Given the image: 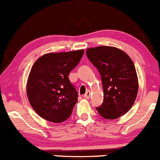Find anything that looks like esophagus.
I'll return each mask as SVG.
<instances>
[{
    "mask_svg": "<svg viewBox=\"0 0 160 160\" xmlns=\"http://www.w3.org/2000/svg\"><path fill=\"white\" fill-rule=\"evenodd\" d=\"M90 95H91V92L89 90H88L87 92H86V94L83 95V97L85 98L86 99H89V98H90Z\"/></svg>",
    "mask_w": 160,
    "mask_h": 160,
    "instance_id": "34e87169",
    "label": "esophagus"
}]
</instances>
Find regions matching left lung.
<instances>
[{"instance_id":"left-lung-1","label":"left lung","mask_w":160,"mask_h":160,"mask_svg":"<svg viewBox=\"0 0 160 160\" xmlns=\"http://www.w3.org/2000/svg\"><path fill=\"white\" fill-rule=\"evenodd\" d=\"M86 56L101 74L104 101L96 108L107 120L117 119L132 107L138 90V80L132 60L121 49L101 46L89 48Z\"/></svg>"}]
</instances>
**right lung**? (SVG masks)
<instances>
[{"label":"right lung","mask_w":160,"mask_h":160,"mask_svg":"<svg viewBox=\"0 0 160 160\" xmlns=\"http://www.w3.org/2000/svg\"><path fill=\"white\" fill-rule=\"evenodd\" d=\"M83 53V49L47 53L33 65L27 82L28 98L44 120L62 122L71 115L78 95L68 75Z\"/></svg>","instance_id":"add662e5"}]
</instances>
